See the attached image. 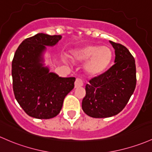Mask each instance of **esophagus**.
Masks as SVG:
<instances>
[{"instance_id":"esophagus-1","label":"esophagus","mask_w":152,"mask_h":152,"mask_svg":"<svg viewBox=\"0 0 152 152\" xmlns=\"http://www.w3.org/2000/svg\"><path fill=\"white\" fill-rule=\"evenodd\" d=\"M84 85V83H83V81L80 79H76V81H75V88H79L81 87Z\"/></svg>"}]
</instances>
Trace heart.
Listing matches in <instances>:
<instances>
[{"mask_svg":"<svg viewBox=\"0 0 152 152\" xmlns=\"http://www.w3.org/2000/svg\"><path fill=\"white\" fill-rule=\"evenodd\" d=\"M113 53L108 46L89 45L75 51L73 57L76 61H85V72L90 76H96L104 72L113 60ZM64 62H68V58L63 56Z\"/></svg>","mask_w":152,"mask_h":152,"instance_id":"heart-1","label":"heart"}]
</instances>
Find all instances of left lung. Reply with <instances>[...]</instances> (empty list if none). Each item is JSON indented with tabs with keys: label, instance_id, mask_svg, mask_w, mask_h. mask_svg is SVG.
<instances>
[{
	"label": "left lung",
	"instance_id": "8db88e82",
	"mask_svg": "<svg viewBox=\"0 0 152 152\" xmlns=\"http://www.w3.org/2000/svg\"><path fill=\"white\" fill-rule=\"evenodd\" d=\"M115 49V64L86 85L82 109L91 118H109L127 104L136 84L134 58L125 46L110 41Z\"/></svg>",
	"mask_w": 152,
	"mask_h": 152
}]
</instances>
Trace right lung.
Here are the masks:
<instances>
[{"instance_id": "obj_1", "label": "right lung", "mask_w": 152, "mask_h": 152, "mask_svg": "<svg viewBox=\"0 0 152 152\" xmlns=\"http://www.w3.org/2000/svg\"><path fill=\"white\" fill-rule=\"evenodd\" d=\"M61 38V35L38 33L24 39L14 54L11 73L15 98L32 118L56 117L64 98L74 87V77H60L44 66L46 46L56 45Z\"/></svg>"}]
</instances>
